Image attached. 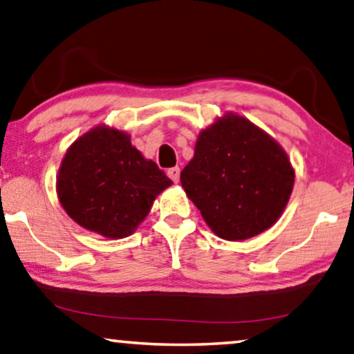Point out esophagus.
<instances>
[{
    "label": "esophagus",
    "instance_id": "esophagus-1",
    "mask_svg": "<svg viewBox=\"0 0 354 354\" xmlns=\"http://www.w3.org/2000/svg\"><path fill=\"white\" fill-rule=\"evenodd\" d=\"M179 173H181V170H179L178 167H173V168H168L167 175H168V178L171 179V181L178 183V181H179Z\"/></svg>",
    "mask_w": 354,
    "mask_h": 354
}]
</instances>
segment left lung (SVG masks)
Returning <instances> with one entry per match:
<instances>
[{"mask_svg": "<svg viewBox=\"0 0 354 354\" xmlns=\"http://www.w3.org/2000/svg\"><path fill=\"white\" fill-rule=\"evenodd\" d=\"M294 178L275 138L243 115L225 113L198 133L181 186L214 235L241 241L277 223Z\"/></svg>", "mask_w": 354, "mask_h": 354, "instance_id": "1", "label": "left lung"}]
</instances>
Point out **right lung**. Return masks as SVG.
<instances>
[{
	"mask_svg": "<svg viewBox=\"0 0 354 354\" xmlns=\"http://www.w3.org/2000/svg\"><path fill=\"white\" fill-rule=\"evenodd\" d=\"M173 181L109 125L86 131L66 149L57 175V197L81 227L104 239H125L138 229L157 195Z\"/></svg>",
	"mask_w": 354,
	"mask_h": 354,
	"instance_id": "1",
	"label": "right lung"
}]
</instances>
